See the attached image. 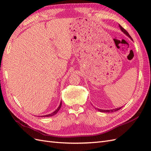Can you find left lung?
Returning <instances> with one entry per match:
<instances>
[{
	"label": "left lung",
	"mask_w": 151,
	"mask_h": 151,
	"mask_svg": "<svg viewBox=\"0 0 151 151\" xmlns=\"http://www.w3.org/2000/svg\"><path fill=\"white\" fill-rule=\"evenodd\" d=\"M119 27L120 28V29H121V30L123 32V33H124L126 35H127L128 36H129V37L130 38V39H132V37L131 36H130V35L129 34V33H128V32L123 28V27H122L121 26V25H120L119 24ZM122 108V107H120V108H115V109H98V110L99 111H100V112H106V113H113V112H114V111H118V110H119V109H120Z\"/></svg>",
	"instance_id": "obj_1"
}]
</instances>
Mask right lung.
Here are the masks:
<instances>
[{
  "label": "right lung",
  "mask_w": 151,
  "mask_h": 151,
  "mask_svg": "<svg viewBox=\"0 0 151 151\" xmlns=\"http://www.w3.org/2000/svg\"><path fill=\"white\" fill-rule=\"evenodd\" d=\"M61 106H62V101L60 102V105H59V106L58 107V108L56 109L55 111H53V112L52 113H51V114H49V115H44V116H42V117H49V116H52L55 115V114H57V112L59 111V109H60Z\"/></svg>",
  "instance_id": "right-lung-1"
}]
</instances>
